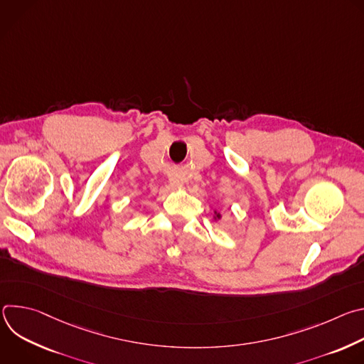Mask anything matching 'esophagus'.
I'll return each mask as SVG.
<instances>
[{"label":"esophagus","instance_id":"34e87169","mask_svg":"<svg viewBox=\"0 0 364 364\" xmlns=\"http://www.w3.org/2000/svg\"><path fill=\"white\" fill-rule=\"evenodd\" d=\"M170 183H171V186H180L181 183H180V180H177V178H170Z\"/></svg>","mask_w":364,"mask_h":364}]
</instances>
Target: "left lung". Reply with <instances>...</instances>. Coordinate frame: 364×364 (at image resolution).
I'll return each instance as SVG.
<instances>
[{
    "label": "left lung",
    "mask_w": 364,
    "mask_h": 364,
    "mask_svg": "<svg viewBox=\"0 0 364 364\" xmlns=\"http://www.w3.org/2000/svg\"><path fill=\"white\" fill-rule=\"evenodd\" d=\"M216 216H218V219H220V215H219V213H218V215H216Z\"/></svg>",
    "instance_id": "obj_1"
}]
</instances>
